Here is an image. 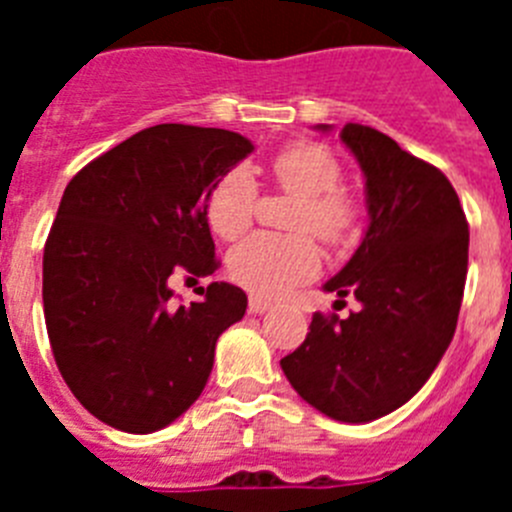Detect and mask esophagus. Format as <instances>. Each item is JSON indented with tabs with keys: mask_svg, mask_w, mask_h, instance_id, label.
Segmentation results:
<instances>
[{
	"mask_svg": "<svg viewBox=\"0 0 512 512\" xmlns=\"http://www.w3.org/2000/svg\"><path fill=\"white\" fill-rule=\"evenodd\" d=\"M269 307H271V302H266L264 297L251 295V300H248V310H251L253 315H264V312L269 310Z\"/></svg>",
	"mask_w": 512,
	"mask_h": 512,
	"instance_id": "34e87169",
	"label": "esophagus"
}]
</instances>
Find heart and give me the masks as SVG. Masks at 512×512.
Instances as JSON below:
<instances>
[{
	"label": "heart",
	"instance_id": "1",
	"mask_svg": "<svg viewBox=\"0 0 512 512\" xmlns=\"http://www.w3.org/2000/svg\"><path fill=\"white\" fill-rule=\"evenodd\" d=\"M274 182L295 194L297 207L289 228L312 230L320 241L343 243L356 228V205L341 184V164L318 143H295L271 158ZM259 187L243 166L217 176L207 192L205 215L212 233L223 241H238L253 223ZM320 251L307 233L253 235L233 248L228 271L235 282L256 297H279L289 287L315 277Z\"/></svg>",
	"mask_w": 512,
	"mask_h": 512
}]
</instances>
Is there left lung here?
I'll list each match as a JSON object with an SVG mask.
<instances>
[{
    "instance_id": "8db88e82",
    "label": "left lung",
    "mask_w": 512,
    "mask_h": 512,
    "mask_svg": "<svg viewBox=\"0 0 512 512\" xmlns=\"http://www.w3.org/2000/svg\"><path fill=\"white\" fill-rule=\"evenodd\" d=\"M341 140L364 171L369 228L323 289L361 307L346 320L315 312L282 372L328 418L369 423L405 405L446 354L467 282L469 225L443 171L390 135L348 122Z\"/></svg>"
}]
</instances>
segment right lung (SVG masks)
Returning a JSON list of instances; mask_svg holds the SVG:
<instances>
[{"label":"right lung","instance_id":"obj_1","mask_svg":"<svg viewBox=\"0 0 512 512\" xmlns=\"http://www.w3.org/2000/svg\"><path fill=\"white\" fill-rule=\"evenodd\" d=\"M253 151L220 128L164 122L74 176L43 251L53 359L76 400L125 433L174 423L205 390L215 343L246 315L243 289L212 282L174 305L169 277L217 269L207 192Z\"/></svg>","mask_w":512,"mask_h":512}]
</instances>
